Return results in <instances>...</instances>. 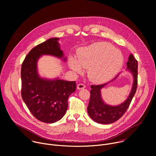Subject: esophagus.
Instances as JSON below:
<instances>
[{"mask_svg":"<svg viewBox=\"0 0 156 156\" xmlns=\"http://www.w3.org/2000/svg\"><path fill=\"white\" fill-rule=\"evenodd\" d=\"M85 87H86V86L84 84H79L77 86V89H78V90H82V89L85 88Z\"/></svg>","mask_w":156,"mask_h":156,"instance_id":"34e87169","label":"esophagus"}]
</instances>
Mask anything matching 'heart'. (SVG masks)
Segmentation results:
<instances>
[{"label": "heart", "mask_w": 156, "mask_h": 156, "mask_svg": "<svg viewBox=\"0 0 156 156\" xmlns=\"http://www.w3.org/2000/svg\"><path fill=\"white\" fill-rule=\"evenodd\" d=\"M123 62L122 52L112 44L101 42L83 48L78 51V58L69 59L70 69L78 74L88 69V76L94 83H103L112 78Z\"/></svg>", "instance_id": "obj_1"}]
</instances>
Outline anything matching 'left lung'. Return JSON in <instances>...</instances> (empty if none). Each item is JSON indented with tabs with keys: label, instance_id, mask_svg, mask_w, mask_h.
Returning a JSON list of instances; mask_svg holds the SVG:
<instances>
[{
	"label": "left lung",
	"instance_id": "8db88e82",
	"mask_svg": "<svg viewBox=\"0 0 156 156\" xmlns=\"http://www.w3.org/2000/svg\"><path fill=\"white\" fill-rule=\"evenodd\" d=\"M126 66V70L133 76V82L129 96L122 104L117 105H108L104 101L101 96L102 89L108 83L115 81L121 73L107 83L91 86V96L87 110L89 115L94 122L101 124L112 123L121 118L128 109L136 91L138 84V62L131 54L128 57Z\"/></svg>",
	"mask_w": 156,
	"mask_h": 156
}]
</instances>
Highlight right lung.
Listing matches in <instances>:
<instances>
[{"mask_svg":"<svg viewBox=\"0 0 156 156\" xmlns=\"http://www.w3.org/2000/svg\"><path fill=\"white\" fill-rule=\"evenodd\" d=\"M58 37L50 38L33 48L21 65V97L31 113L47 123L60 120L68 108V98L76 90V82L55 78H42L37 61L42 55H52L66 62Z\"/></svg>","mask_w":156,"mask_h":156,"instance_id":"1","label":"right lung"}]
</instances>
